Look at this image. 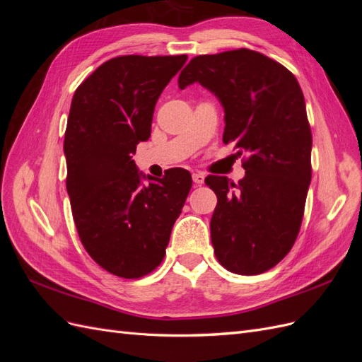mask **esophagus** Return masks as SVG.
<instances>
[{"instance_id":"obj_1","label":"esophagus","mask_w":362,"mask_h":362,"mask_svg":"<svg viewBox=\"0 0 362 362\" xmlns=\"http://www.w3.org/2000/svg\"><path fill=\"white\" fill-rule=\"evenodd\" d=\"M192 178H193V182H194V184L201 185V184H204V181H205V175H204L202 172H196V173L192 175Z\"/></svg>"}]
</instances>
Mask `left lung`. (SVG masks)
I'll list each match as a JSON object with an SVG mask.
<instances>
[{"label":"left lung","instance_id":"obj_1","mask_svg":"<svg viewBox=\"0 0 362 362\" xmlns=\"http://www.w3.org/2000/svg\"><path fill=\"white\" fill-rule=\"evenodd\" d=\"M194 81L221 100L223 144L245 156L238 184L205 178L217 196L210 222L216 258L237 275H259L288 254L300 231L313 172L302 89L286 66L247 48L193 57L178 86Z\"/></svg>","mask_w":362,"mask_h":362}]
</instances>
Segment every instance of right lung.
Segmentation results:
<instances>
[{
    "label": "right lung",
    "instance_id": "right-lung-1",
    "mask_svg": "<svg viewBox=\"0 0 362 362\" xmlns=\"http://www.w3.org/2000/svg\"><path fill=\"white\" fill-rule=\"evenodd\" d=\"M187 60L181 56H119L76 87L64 131L66 189L87 254L108 273L139 279L166 255L192 175L172 168L140 185L133 154L151 136L163 89Z\"/></svg>",
    "mask_w": 362,
    "mask_h": 362
}]
</instances>
